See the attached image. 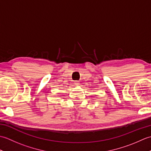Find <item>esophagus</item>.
Returning a JSON list of instances; mask_svg holds the SVG:
<instances>
[{"label": "esophagus", "mask_w": 151, "mask_h": 151, "mask_svg": "<svg viewBox=\"0 0 151 151\" xmlns=\"http://www.w3.org/2000/svg\"><path fill=\"white\" fill-rule=\"evenodd\" d=\"M75 84L76 85V86H78V85L80 84L79 81H75Z\"/></svg>", "instance_id": "esophagus-1"}]
</instances>
